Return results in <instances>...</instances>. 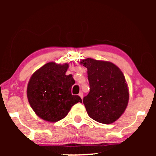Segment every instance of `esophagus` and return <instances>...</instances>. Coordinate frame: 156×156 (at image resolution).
Listing matches in <instances>:
<instances>
[{
    "label": "esophagus",
    "instance_id": "1",
    "mask_svg": "<svg viewBox=\"0 0 156 156\" xmlns=\"http://www.w3.org/2000/svg\"><path fill=\"white\" fill-rule=\"evenodd\" d=\"M78 95H79V97L80 98H81V99H83V94L82 92H80L79 94H78Z\"/></svg>",
    "mask_w": 156,
    "mask_h": 156
}]
</instances>
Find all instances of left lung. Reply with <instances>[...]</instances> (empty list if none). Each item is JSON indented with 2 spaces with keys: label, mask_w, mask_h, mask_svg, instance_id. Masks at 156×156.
Here are the masks:
<instances>
[{
  "label": "left lung",
  "mask_w": 156,
  "mask_h": 156,
  "mask_svg": "<svg viewBox=\"0 0 156 156\" xmlns=\"http://www.w3.org/2000/svg\"><path fill=\"white\" fill-rule=\"evenodd\" d=\"M80 64L87 68L90 91L83 103L92 119L103 124L117 120L125 112L129 90L121 69L112 62L87 58Z\"/></svg>",
  "instance_id": "8db88e82"
}]
</instances>
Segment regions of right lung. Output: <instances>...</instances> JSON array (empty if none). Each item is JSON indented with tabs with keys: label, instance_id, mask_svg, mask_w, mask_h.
<instances>
[{
	"label": "right lung",
	"instance_id": "obj_1",
	"mask_svg": "<svg viewBox=\"0 0 156 156\" xmlns=\"http://www.w3.org/2000/svg\"><path fill=\"white\" fill-rule=\"evenodd\" d=\"M69 64L48 62L32 75L27 98L35 114L50 122L61 120L67 115L73 105L82 103L78 95H73L75 82L72 75L67 76Z\"/></svg>",
	"mask_w": 156,
	"mask_h": 156
}]
</instances>
